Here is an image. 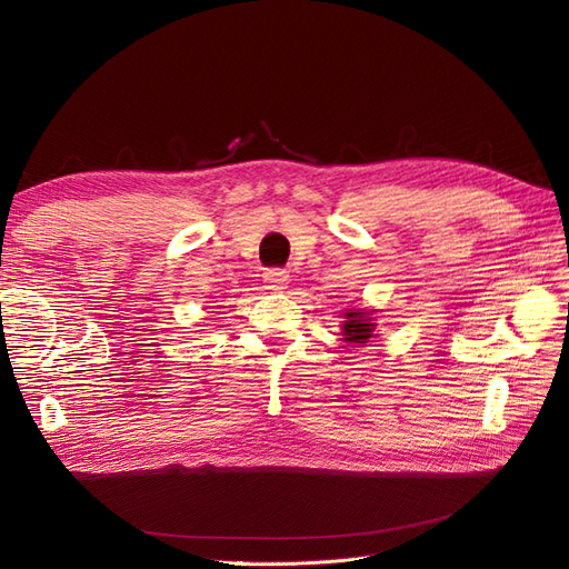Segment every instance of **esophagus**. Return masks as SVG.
Returning <instances> with one entry per match:
<instances>
[{"label":"esophagus","mask_w":569,"mask_h":569,"mask_svg":"<svg viewBox=\"0 0 569 569\" xmlns=\"http://www.w3.org/2000/svg\"><path fill=\"white\" fill-rule=\"evenodd\" d=\"M263 282H266V287L268 289H274V291H282V289H287V284H289V274L284 272V270H266L263 272Z\"/></svg>","instance_id":"esophagus-1"}]
</instances>
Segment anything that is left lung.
Masks as SVG:
<instances>
[{"instance_id": "8db88e82", "label": "left lung", "mask_w": 569, "mask_h": 569, "mask_svg": "<svg viewBox=\"0 0 569 569\" xmlns=\"http://www.w3.org/2000/svg\"><path fill=\"white\" fill-rule=\"evenodd\" d=\"M343 339L347 341H353V343H366L372 332H375V322L370 318V313L366 311H356V308H349L347 313H343Z\"/></svg>"}]
</instances>
